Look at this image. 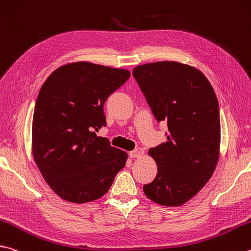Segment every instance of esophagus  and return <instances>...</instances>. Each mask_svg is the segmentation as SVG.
<instances>
[{
	"instance_id": "esophagus-1",
	"label": "esophagus",
	"mask_w": 251,
	"mask_h": 251,
	"mask_svg": "<svg viewBox=\"0 0 251 251\" xmlns=\"http://www.w3.org/2000/svg\"><path fill=\"white\" fill-rule=\"evenodd\" d=\"M143 154H144V149L139 148V147L134 149L133 151L129 152L130 158H140L141 156H143Z\"/></svg>"
}]
</instances>
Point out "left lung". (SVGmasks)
Instances as JSON below:
<instances>
[{"label":"left lung","mask_w":251,"mask_h":251,"mask_svg":"<svg viewBox=\"0 0 251 251\" xmlns=\"http://www.w3.org/2000/svg\"><path fill=\"white\" fill-rule=\"evenodd\" d=\"M133 75L153 116L168 125L167 141L150 148L157 162L146 197L165 206L184 204L215 170L221 144L220 107L209 81L195 68L176 61L136 67Z\"/></svg>","instance_id":"8db88e82"}]
</instances>
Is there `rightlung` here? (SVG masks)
Listing matches in <instances>:
<instances>
[{
  "instance_id": "add662e5",
  "label": "right lung",
  "mask_w": 251,
  "mask_h": 251,
  "mask_svg": "<svg viewBox=\"0 0 251 251\" xmlns=\"http://www.w3.org/2000/svg\"><path fill=\"white\" fill-rule=\"evenodd\" d=\"M126 69L68 63L45 81L36 101L31 146L45 181L61 199L86 203L103 197L127 153L95 131L106 126L104 103L129 79Z\"/></svg>"
}]
</instances>
